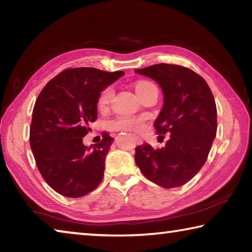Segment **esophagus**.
Segmentation results:
<instances>
[{
  "label": "esophagus",
  "mask_w": 252,
  "mask_h": 252,
  "mask_svg": "<svg viewBox=\"0 0 252 252\" xmlns=\"http://www.w3.org/2000/svg\"><path fill=\"white\" fill-rule=\"evenodd\" d=\"M134 136V140H135V142L138 143V144H142V139L141 138H139L138 135H133Z\"/></svg>",
  "instance_id": "1"
}]
</instances>
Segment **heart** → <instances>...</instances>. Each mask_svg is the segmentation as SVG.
Here are the masks:
<instances>
[{"label": "heart", "mask_w": 252, "mask_h": 252, "mask_svg": "<svg viewBox=\"0 0 252 252\" xmlns=\"http://www.w3.org/2000/svg\"><path fill=\"white\" fill-rule=\"evenodd\" d=\"M147 83H149V82H147V81H141V82L136 83L135 91L139 90L142 85L147 84ZM112 93H113L112 88H106L105 90L102 91V93L100 94V97H99V102H97V104H99L100 108H103V106H105L109 103L111 100V96H112ZM112 126L114 129H117V130L136 131V130L141 129L142 119L135 118V117H120V118L116 119V120L112 122Z\"/></svg>", "instance_id": "b5f03b06"}]
</instances>
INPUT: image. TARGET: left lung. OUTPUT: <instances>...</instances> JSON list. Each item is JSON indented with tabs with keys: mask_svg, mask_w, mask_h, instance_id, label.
Wrapping results in <instances>:
<instances>
[{
	"mask_svg": "<svg viewBox=\"0 0 252 252\" xmlns=\"http://www.w3.org/2000/svg\"><path fill=\"white\" fill-rule=\"evenodd\" d=\"M135 73L160 85L163 105L153 125L160 136L170 133L161 149L148 143L136 147L135 163L158 186L180 187L203 167L216 138L217 106L212 92L201 76L185 66L162 63Z\"/></svg>",
	"mask_w": 252,
	"mask_h": 252,
	"instance_id": "left-lung-1",
	"label": "left lung"
}]
</instances>
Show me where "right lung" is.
Here are the masks:
<instances>
[{
  "label": "right lung",
  "mask_w": 252,
  "mask_h": 252,
  "mask_svg": "<svg viewBox=\"0 0 252 252\" xmlns=\"http://www.w3.org/2000/svg\"><path fill=\"white\" fill-rule=\"evenodd\" d=\"M123 74L93 67L67 69L51 80L37 96L30 146L42 177L58 193L83 197L103 179L105 156L114 139L103 134L101 142L88 148L83 136L96 120L101 92Z\"/></svg>",
  "instance_id": "add662e5"
}]
</instances>
